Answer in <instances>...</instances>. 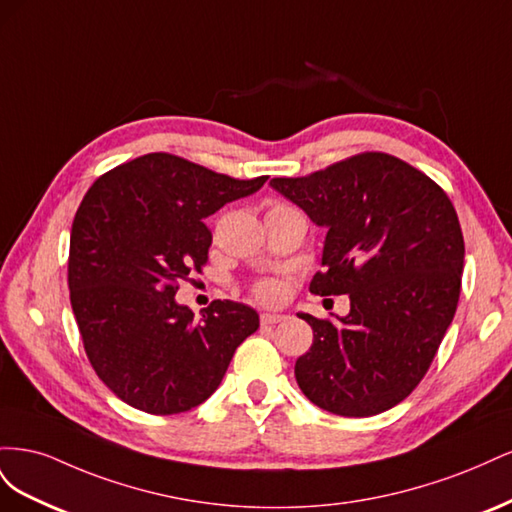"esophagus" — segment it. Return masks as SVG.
Returning <instances> with one entry per match:
<instances>
[{
    "mask_svg": "<svg viewBox=\"0 0 512 512\" xmlns=\"http://www.w3.org/2000/svg\"><path fill=\"white\" fill-rule=\"evenodd\" d=\"M286 316H282V314H260V324L262 327H271V324H277V322H282Z\"/></svg>",
    "mask_w": 512,
    "mask_h": 512,
    "instance_id": "1",
    "label": "esophagus"
}]
</instances>
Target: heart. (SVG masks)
<instances>
[{
	"mask_svg": "<svg viewBox=\"0 0 512 512\" xmlns=\"http://www.w3.org/2000/svg\"><path fill=\"white\" fill-rule=\"evenodd\" d=\"M277 209H288V205L275 203V205H271L269 211H277ZM252 292H254V297L262 303H277L284 299V286H282V282L273 280V277H267V280H258L254 284Z\"/></svg>",
	"mask_w": 512,
	"mask_h": 512,
	"instance_id": "b5f03b06",
	"label": "heart"
}]
</instances>
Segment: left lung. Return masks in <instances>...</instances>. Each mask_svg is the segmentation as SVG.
Masks as SVG:
<instances>
[{"label": "left lung", "instance_id": "8db88e82", "mask_svg": "<svg viewBox=\"0 0 512 512\" xmlns=\"http://www.w3.org/2000/svg\"><path fill=\"white\" fill-rule=\"evenodd\" d=\"M273 188L327 228L309 292L348 294L346 318L301 314L314 331L299 389L339 416H374L427 374L453 322L463 271L457 211L440 185L391 153L365 151Z\"/></svg>", "mask_w": 512, "mask_h": 512}]
</instances>
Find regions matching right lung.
<instances>
[{
    "mask_svg": "<svg viewBox=\"0 0 512 512\" xmlns=\"http://www.w3.org/2000/svg\"><path fill=\"white\" fill-rule=\"evenodd\" d=\"M267 179H235L160 151L87 190L70 232V303L91 367L128 406L166 416L203 404L258 329L243 303L213 301L194 320L175 294L209 260L203 220Z\"/></svg>",
    "mask_w": 512,
    "mask_h": 512,
    "instance_id": "add662e5",
    "label": "right lung"
}]
</instances>
